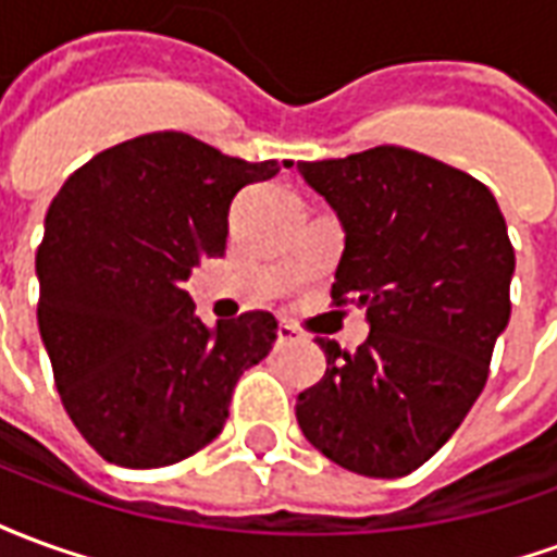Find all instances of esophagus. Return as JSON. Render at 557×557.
<instances>
[{"label":"esophagus","mask_w":557,"mask_h":557,"mask_svg":"<svg viewBox=\"0 0 557 557\" xmlns=\"http://www.w3.org/2000/svg\"><path fill=\"white\" fill-rule=\"evenodd\" d=\"M295 339H298V331H295L292 325H286V322H280V327H277V343H280V346H286V343H295Z\"/></svg>","instance_id":"esophagus-1"}]
</instances>
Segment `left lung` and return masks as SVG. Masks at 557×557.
Segmentation results:
<instances>
[{
	"label": "left lung",
	"instance_id": "1",
	"mask_svg": "<svg viewBox=\"0 0 557 557\" xmlns=\"http://www.w3.org/2000/svg\"><path fill=\"white\" fill-rule=\"evenodd\" d=\"M298 172L346 230L331 298L367 307L355 351L315 337L322 382L295 418L315 450L363 478H406L466 420L510 322L516 256L486 184L442 160L375 146Z\"/></svg>",
	"mask_w": 557,
	"mask_h": 557
}]
</instances>
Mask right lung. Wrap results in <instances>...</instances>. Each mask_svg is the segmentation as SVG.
Segmentation results:
<instances>
[{
  "label": "right lung",
  "mask_w": 557,
  "mask_h": 557,
  "mask_svg": "<svg viewBox=\"0 0 557 557\" xmlns=\"http://www.w3.org/2000/svg\"><path fill=\"white\" fill-rule=\"evenodd\" d=\"M277 172L158 131L95 154L47 208L38 327L67 418L107 462L160 468L202 450L274 346V315L208 327L182 283L226 250L235 194Z\"/></svg>",
  "instance_id": "obj_1"
}]
</instances>
